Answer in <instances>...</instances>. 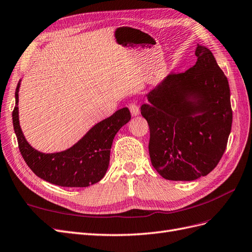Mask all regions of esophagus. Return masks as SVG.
I'll use <instances>...</instances> for the list:
<instances>
[{
	"mask_svg": "<svg viewBox=\"0 0 252 252\" xmlns=\"http://www.w3.org/2000/svg\"><path fill=\"white\" fill-rule=\"evenodd\" d=\"M129 110H130V112H131V116H133V117L138 116V114L140 113L139 106L136 105L135 103H131V104H129Z\"/></svg>",
	"mask_w": 252,
	"mask_h": 252,
	"instance_id": "34e87169",
	"label": "esophagus"
}]
</instances>
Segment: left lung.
Here are the masks:
<instances>
[{
    "instance_id": "obj_1",
    "label": "left lung",
    "mask_w": 252,
    "mask_h": 252,
    "mask_svg": "<svg viewBox=\"0 0 252 252\" xmlns=\"http://www.w3.org/2000/svg\"><path fill=\"white\" fill-rule=\"evenodd\" d=\"M197 61L169 73L141 107L150 130L149 156L166 180L194 181L216 168L231 131L230 89L212 52L197 44Z\"/></svg>"
}]
</instances>
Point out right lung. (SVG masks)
Here are the masks:
<instances>
[{
	"label": "right lung",
	"instance_id": "obj_1",
	"mask_svg": "<svg viewBox=\"0 0 252 252\" xmlns=\"http://www.w3.org/2000/svg\"><path fill=\"white\" fill-rule=\"evenodd\" d=\"M16 89V106L12 123L19 148L24 161L35 175L62 187H88L100 182L107 171L112 141L120 129L131 119L127 107L91 127L83 138L70 148L53 154L34 149L25 139L19 121V90Z\"/></svg>",
	"mask_w": 252,
	"mask_h": 252
}]
</instances>
